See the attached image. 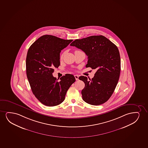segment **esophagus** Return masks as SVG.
Listing matches in <instances>:
<instances>
[{
	"mask_svg": "<svg viewBox=\"0 0 148 148\" xmlns=\"http://www.w3.org/2000/svg\"><path fill=\"white\" fill-rule=\"evenodd\" d=\"M74 77H75V79L76 80H78V78H79V76H78L77 75H74Z\"/></svg>",
	"mask_w": 148,
	"mask_h": 148,
	"instance_id": "34e87169",
	"label": "esophagus"
}]
</instances>
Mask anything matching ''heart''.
<instances>
[{
    "instance_id": "1",
    "label": "heart",
    "mask_w": 148,
    "mask_h": 148,
    "mask_svg": "<svg viewBox=\"0 0 148 148\" xmlns=\"http://www.w3.org/2000/svg\"><path fill=\"white\" fill-rule=\"evenodd\" d=\"M76 51H75V52H76ZM63 54H62V56H61V58H62V57H63Z\"/></svg>"
}]
</instances>
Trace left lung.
Returning <instances> with one entry per match:
<instances>
[{
	"instance_id": "left-lung-1",
	"label": "left lung",
	"mask_w": 148,
	"mask_h": 148,
	"mask_svg": "<svg viewBox=\"0 0 148 148\" xmlns=\"http://www.w3.org/2000/svg\"><path fill=\"white\" fill-rule=\"evenodd\" d=\"M84 52L88 56L86 67L95 69L93 78L81 76L85 83L81 91L83 100L98 106L107 101L112 94L121 72V58L116 45L103 36H92L77 39L70 44Z\"/></svg>"
}]
</instances>
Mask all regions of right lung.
<instances>
[{
    "label": "right lung",
    "instance_id": "right-lung-1",
    "mask_svg": "<svg viewBox=\"0 0 148 148\" xmlns=\"http://www.w3.org/2000/svg\"><path fill=\"white\" fill-rule=\"evenodd\" d=\"M72 40L44 35L35 41L28 50L27 78L33 94L45 106H54L61 103L69 87L76 80L73 75L66 74L58 81L52 74L54 68L60 65L61 50Z\"/></svg>",
    "mask_w": 148,
    "mask_h": 148
}]
</instances>
